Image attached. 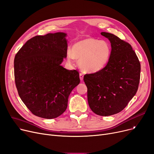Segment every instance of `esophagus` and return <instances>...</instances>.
Wrapping results in <instances>:
<instances>
[{
	"mask_svg": "<svg viewBox=\"0 0 154 154\" xmlns=\"http://www.w3.org/2000/svg\"><path fill=\"white\" fill-rule=\"evenodd\" d=\"M79 77H80V79H81V81H83V79H84V75L82 74V73H80Z\"/></svg>",
	"mask_w": 154,
	"mask_h": 154,
	"instance_id": "esophagus-1",
	"label": "esophagus"
}]
</instances>
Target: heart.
I'll return each instance as SVG.
<instances>
[{
	"mask_svg": "<svg viewBox=\"0 0 154 154\" xmlns=\"http://www.w3.org/2000/svg\"><path fill=\"white\" fill-rule=\"evenodd\" d=\"M111 51V46L106 40L85 38L79 40L72 45V50L66 51V58L71 64L78 60L80 67L84 72L96 73L105 68Z\"/></svg>",
	"mask_w": 154,
	"mask_h": 154,
	"instance_id": "heart-1",
	"label": "heart"
}]
</instances>
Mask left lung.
Masks as SVG:
<instances>
[{"mask_svg": "<svg viewBox=\"0 0 154 154\" xmlns=\"http://www.w3.org/2000/svg\"><path fill=\"white\" fill-rule=\"evenodd\" d=\"M112 48L109 60L98 72L85 74L90 108L96 115L111 116L122 111L138 90L140 63L131 46L111 33L102 32Z\"/></svg>", "mask_w": 154, "mask_h": 154, "instance_id": "1", "label": "left lung"}]
</instances>
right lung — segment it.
<instances>
[{"mask_svg": "<svg viewBox=\"0 0 154 154\" xmlns=\"http://www.w3.org/2000/svg\"><path fill=\"white\" fill-rule=\"evenodd\" d=\"M66 34L58 32L31 38L14 58V77L20 98L33 115L53 119L67 108L72 91L80 83L76 70L60 65L67 51Z\"/></svg>", "mask_w": 154, "mask_h": 154, "instance_id": "right-lung-1", "label": "right lung"}]
</instances>
